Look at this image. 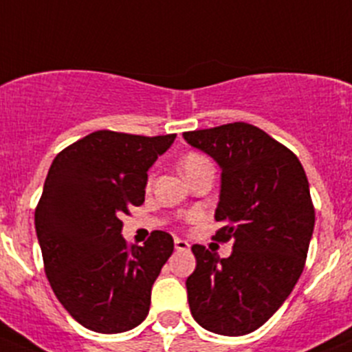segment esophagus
Listing matches in <instances>:
<instances>
[{"mask_svg": "<svg viewBox=\"0 0 352 352\" xmlns=\"http://www.w3.org/2000/svg\"><path fill=\"white\" fill-rule=\"evenodd\" d=\"M175 250H179V252H187V250H190V243L187 242V240H182V239H175Z\"/></svg>", "mask_w": 352, "mask_h": 352, "instance_id": "34e87169", "label": "esophagus"}]
</instances>
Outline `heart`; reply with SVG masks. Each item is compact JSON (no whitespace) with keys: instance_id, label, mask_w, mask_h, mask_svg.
<instances>
[{"instance_id":"b5f03b06","label":"heart","mask_w":352,"mask_h":352,"mask_svg":"<svg viewBox=\"0 0 352 352\" xmlns=\"http://www.w3.org/2000/svg\"><path fill=\"white\" fill-rule=\"evenodd\" d=\"M204 162H208V160H206L202 155L189 153L186 156V158H184L182 168L187 170V168H190V166H196V165H199V163H204Z\"/></svg>"}]
</instances>
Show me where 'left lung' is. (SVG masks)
I'll use <instances>...</instances> for the list:
<instances>
[{"label":"left lung","instance_id":"obj_1","mask_svg":"<svg viewBox=\"0 0 352 352\" xmlns=\"http://www.w3.org/2000/svg\"><path fill=\"white\" fill-rule=\"evenodd\" d=\"M192 148L221 168L214 219L218 242H233L219 258L194 245L187 278L190 314L201 327L245 336L278 311L303 272L315 226L307 173L293 151L247 122L184 133Z\"/></svg>","mask_w":352,"mask_h":352}]
</instances>
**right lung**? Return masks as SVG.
Returning <instances> with one entry per match:
<instances>
[{"mask_svg": "<svg viewBox=\"0 0 352 352\" xmlns=\"http://www.w3.org/2000/svg\"><path fill=\"white\" fill-rule=\"evenodd\" d=\"M175 136L95 131L49 168L35 209L45 276L67 314L94 332H126L150 311L173 239L153 232L143 247H127L120 216L143 204L148 170Z\"/></svg>", "mask_w": 352, "mask_h": 352, "instance_id": "add662e5", "label": "right lung"}]
</instances>
